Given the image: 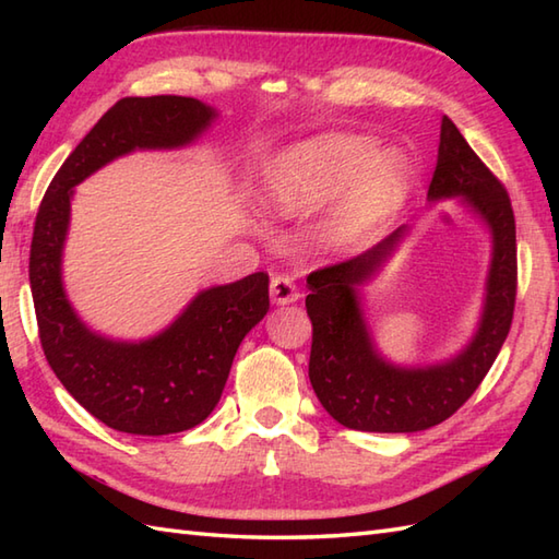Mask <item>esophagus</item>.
Returning a JSON list of instances; mask_svg holds the SVG:
<instances>
[{"mask_svg":"<svg viewBox=\"0 0 559 559\" xmlns=\"http://www.w3.org/2000/svg\"><path fill=\"white\" fill-rule=\"evenodd\" d=\"M300 293L298 286H295L290 276H273L271 278V302L273 305H290V302H298Z\"/></svg>","mask_w":559,"mask_h":559,"instance_id":"1","label":"esophagus"}]
</instances>
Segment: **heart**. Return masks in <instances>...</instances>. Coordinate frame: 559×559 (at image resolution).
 Here are the masks:
<instances>
[{
	"label": "heart",
	"mask_w": 559,
	"mask_h": 559,
	"mask_svg": "<svg viewBox=\"0 0 559 559\" xmlns=\"http://www.w3.org/2000/svg\"><path fill=\"white\" fill-rule=\"evenodd\" d=\"M374 141L353 134H322L281 151L269 163V204L286 218H302L336 199L329 240L353 247L396 216L408 197L411 175L399 156H376Z\"/></svg>",
	"instance_id": "heart-1"
}]
</instances>
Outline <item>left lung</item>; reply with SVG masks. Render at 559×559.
Segmentation results:
<instances>
[{"label":"left lung","instance_id":"8db88e82","mask_svg":"<svg viewBox=\"0 0 559 559\" xmlns=\"http://www.w3.org/2000/svg\"><path fill=\"white\" fill-rule=\"evenodd\" d=\"M456 199L490 233V266L478 326L466 346L432 365H396L379 353L367 324L362 288L384 271L408 225L365 254L307 276L312 319L310 382L324 411L350 430L420 432L454 415L488 374L509 334L516 298V225L512 201L442 117L437 168L427 201Z\"/></svg>","mask_w":559,"mask_h":559}]
</instances>
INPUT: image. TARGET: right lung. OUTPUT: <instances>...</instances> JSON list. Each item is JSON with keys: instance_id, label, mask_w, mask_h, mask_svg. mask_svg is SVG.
<instances>
[{"instance_id": "1", "label": "right lung", "mask_w": 559, "mask_h": 559, "mask_svg": "<svg viewBox=\"0 0 559 559\" xmlns=\"http://www.w3.org/2000/svg\"><path fill=\"white\" fill-rule=\"evenodd\" d=\"M216 117V108L185 96L117 100L57 170L35 218L28 276L45 358L69 394L117 432L173 435L209 418L242 338L269 312V276L257 271L199 290L148 338L103 336L76 314L64 290L74 187L134 151L192 146Z\"/></svg>"}]
</instances>
